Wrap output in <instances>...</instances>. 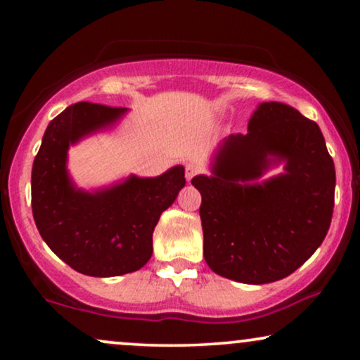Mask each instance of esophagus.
Wrapping results in <instances>:
<instances>
[{"mask_svg": "<svg viewBox=\"0 0 360 360\" xmlns=\"http://www.w3.org/2000/svg\"><path fill=\"white\" fill-rule=\"evenodd\" d=\"M198 172H200V169L195 164H186L185 165V176H186V180H188V181L193 179V176L198 174Z\"/></svg>", "mask_w": 360, "mask_h": 360, "instance_id": "esophagus-1", "label": "esophagus"}]
</instances>
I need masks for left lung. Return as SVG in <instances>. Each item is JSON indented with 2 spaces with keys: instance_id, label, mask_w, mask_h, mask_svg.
Returning a JSON list of instances; mask_svg holds the SVG:
<instances>
[{
  "instance_id": "obj_1",
  "label": "left lung",
  "mask_w": 360,
  "mask_h": 360,
  "mask_svg": "<svg viewBox=\"0 0 360 360\" xmlns=\"http://www.w3.org/2000/svg\"><path fill=\"white\" fill-rule=\"evenodd\" d=\"M288 160L283 176L249 186L266 157ZM214 176L191 180L201 193L203 254L210 269L236 282L285 278L326 238L336 172L316 122L283 103H262L248 134H231L216 157Z\"/></svg>"
}]
</instances>
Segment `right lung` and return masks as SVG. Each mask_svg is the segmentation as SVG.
<instances>
[{"mask_svg": "<svg viewBox=\"0 0 360 360\" xmlns=\"http://www.w3.org/2000/svg\"><path fill=\"white\" fill-rule=\"evenodd\" d=\"M124 111L90 101L68 106L49 122L32 165L31 205L39 233L63 262L91 277H116L146 265L157 221L185 185L179 165L155 179L131 176L100 193L73 188L65 170L68 146Z\"/></svg>", "mask_w": 360, "mask_h": 360, "instance_id": "obj_1", "label": "right lung"}]
</instances>
